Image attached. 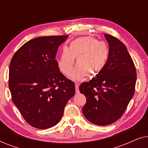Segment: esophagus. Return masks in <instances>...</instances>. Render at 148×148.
<instances>
[{
    "label": "esophagus",
    "mask_w": 148,
    "mask_h": 148,
    "mask_svg": "<svg viewBox=\"0 0 148 148\" xmlns=\"http://www.w3.org/2000/svg\"><path fill=\"white\" fill-rule=\"evenodd\" d=\"M75 92H76V94H78V93H79V90L78 84H75Z\"/></svg>",
    "instance_id": "1"
}]
</instances>
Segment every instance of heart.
Here are the masks:
<instances>
[{
  "label": "heart",
  "instance_id": "obj_1",
  "mask_svg": "<svg viewBox=\"0 0 148 148\" xmlns=\"http://www.w3.org/2000/svg\"><path fill=\"white\" fill-rule=\"evenodd\" d=\"M110 56V49L105 42H99L92 36H86L75 40L68 48H64L58 60L60 71L66 76L71 73L77 58V66L75 69L71 78L79 81L87 76L93 78L104 70Z\"/></svg>",
  "mask_w": 148,
  "mask_h": 148
}]
</instances>
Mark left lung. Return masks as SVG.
<instances>
[{
    "instance_id": "obj_1",
    "label": "left lung",
    "mask_w": 148,
    "mask_h": 148,
    "mask_svg": "<svg viewBox=\"0 0 148 148\" xmlns=\"http://www.w3.org/2000/svg\"><path fill=\"white\" fill-rule=\"evenodd\" d=\"M110 56L104 70L89 82L80 85L86 103L84 116L101 126L116 122L122 116L135 93L137 73L127 47L114 36L106 34Z\"/></svg>"
}]
</instances>
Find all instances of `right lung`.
I'll return each mask as SVG.
<instances>
[{
	"mask_svg": "<svg viewBox=\"0 0 148 148\" xmlns=\"http://www.w3.org/2000/svg\"><path fill=\"white\" fill-rule=\"evenodd\" d=\"M69 36L30 40L10 62L9 86L13 102L26 122L40 129L59 122L66 103L75 94V84L60 72L55 59Z\"/></svg>",
	"mask_w": 148,
	"mask_h": 148,
	"instance_id": "right-lung-1",
	"label": "right lung"
}]
</instances>
